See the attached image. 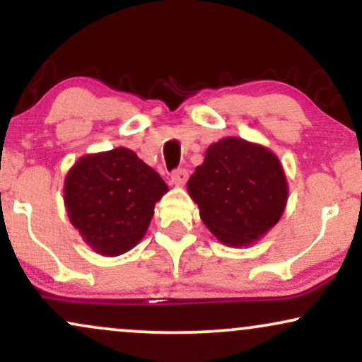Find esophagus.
Here are the masks:
<instances>
[{
    "instance_id": "esophagus-1",
    "label": "esophagus",
    "mask_w": 362,
    "mask_h": 362,
    "mask_svg": "<svg viewBox=\"0 0 362 362\" xmlns=\"http://www.w3.org/2000/svg\"><path fill=\"white\" fill-rule=\"evenodd\" d=\"M189 178V172L185 168H177L172 172V182L175 185H184Z\"/></svg>"
}]
</instances>
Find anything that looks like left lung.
Masks as SVG:
<instances>
[{"instance_id":"8db88e82","label":"left lung","mask_w":362,"mask_h":362,"mask_svg":"<svg viewBox=\"0 0 362 362\" xmlns=\"http://www.w3.org/2000/svg\"><path fill=\"white\" fill-rule=\"evenodd\" d=\"M202 223L226 247H248L276 226L288 202L279 158L262 144L223 138L187 182Z\"/></svg>"}]
</instances>
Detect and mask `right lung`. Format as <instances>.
<instances>
[{
  "instance_id": "obj_1",
  "label": "right lung",
  "mask_w": 362,
  "mask_h": 362,
  "mask_svg": "<svg viewBox=\"0 0 362 362\" xmlns=\"http://www.w3.org/2000/svg\"><path fill=\"white\" fill-rule=\"evenodd\" d=\"M167 192L160 173L122 146L81 156L64 178L69 221L103 257L122 255L143 240Z\"/></svg>"
}]
</instances>
